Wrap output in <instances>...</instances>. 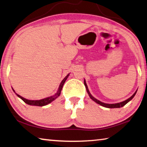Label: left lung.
<instances>
[{
	"label": "left lung",
	"mask_w": 147,
	"mask_h": 147,
	"mask_svg": "<svg viewBox=\"0 0 147 147\" xmlns=\"http://www.w3.org/2000/svg\"><path fill=\"white\" fill-rule=\"evenodd\" d=\"M84 85L86 86V91H87L88 95H89L90 97L93 100V101H94L95 103L99 104L100 105L105 107H107V108H111V109H112V108H120V107H122L123 106H124L125 104H127L128 102H129V101H131V100L133 98H134V97L135 96V95L136 94V92H137V91H136V92L134 93V95H133L131 97H129V99H127V100H125V101H124L120 102V103H115V104H107V103H103V102H101L100 101H99V100H97V99H96L95 98H94V97H93L92 95L90 94L89 90H88V86H87V85H86V83L85 80H84Z\"/></svg>",
	"instance_id": "1"
}]
</instances>
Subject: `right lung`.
Returning a JSON list of instances; mask_svg holds the SVG:
<instances>
[{"label": "right lung", "instance_id": "1", "mask_svg": "<svg viewBox=\"0 0 147 147\" xmlns=\"http://www.w3.org/2000/svg\"><path fill=\"white\" fill-rule=\"evenodd\" d=\"M69 75V74H67V75L65 76L63 80L61 81V84H60L59 85V87L58 88V90L56 94H55L54 95H53V96H51V97H47V98H45V99H40V100H29V99H26L25 98H23L22 96H20V95H18V94H16L15 92V91L13 90V92H15V94L18 95V97H20V98L22 99L23 101L25 102V103H27L28 105H34V106H39V107H42V106H44V105H48L49 103H50L51 102L53 101V100H55L56 98H57L59 96L60 94H61V90L63 88V84L65 81L68 78V76Z\"/></svg>", "mask_w": 147, "mask_h": 147}]
</instances>
